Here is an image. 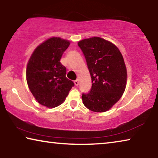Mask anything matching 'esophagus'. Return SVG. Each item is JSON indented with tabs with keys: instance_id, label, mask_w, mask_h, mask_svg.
Segmentation results:
<instances>
[{
	"instance_id": "obj_1",
	"label": "esophagus",
	"mask_w": 158,
	"mask_h": 158,
	"mask_svg": "<svg viewBox=\"0 0 158 158\" xmlns=\"http://www.w3.org/2000/svg\"><path fill=\"white\" fill-rule=\"evenodd\" d=\"M74 85H76V86H77V85H79V81L78 79H77V80H75V81H74Z\"/></svg>"
}]
</instances>
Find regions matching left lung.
I'll list each match as a JSON object with an SVG mask.
<instances>
[{"instance_id":"1","label":"left lung","mask_w":158,"mask_h":158,"mask_svg":"<svg viewBox=\"0 0 158 158\" xmlns=\"http://www.w3.org/2000/svg\"><path fill=\"white\" fill-rule=\"evenodd\" d=\"M84 53L92 80V87L83 93L85 107L94 112H105L122 97L126 87L127 69L118 47L99 37L78 42Z\"/></svg>"}]
</instances>
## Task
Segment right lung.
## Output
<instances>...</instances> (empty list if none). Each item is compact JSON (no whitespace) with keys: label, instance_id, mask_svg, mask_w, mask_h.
Here are the masks:
<instances>
[{"label":"right lung","instance_id":"right-lung-1","mask_svg":"<svg viewBox=\"0 0 158 158\" xmlns=\"http://www.w3.org/2000/svg\"><path fill=\"white\" fill-rule=\"evenodd\" d=\"M69 44L60 37H51L36 47L28 62L29 89L38 103L48 108L61 105L74 85L66 77V68L60 62Z\"/></svg>","mask_w":158,"mask_h":158}]
</instances>
